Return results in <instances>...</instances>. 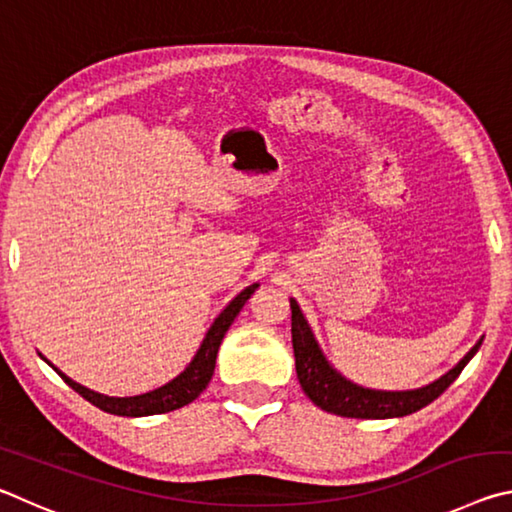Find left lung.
I'll return each mask as SVG.
<instances>
[{"instance_id": "obj_1", "label": "left lung", "mask_w": 512, "mask_h": 512, "mask_svg": "<svg viewBox=\"0 0 512 512\" xmlns=\"http://www.w3.org/2000/svg\"><path fill=\"white\" fill-rule=\"evenodd\" d=\"M291 302V341L293 357H296V372L300 386L311 402L327 413L341 415V418H361V420H386L404 418L420 411L422 406L431 404L436 397L443 395L449 384L461 375V370L479 352L483 339L474 343V348L456 363V366L438 377L431 384L411 391H375L343 377L320 350L314 332L307 323L305 314L296 300Z\"/></svg>"}]
</instances>
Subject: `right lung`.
I'll list each match as a JSON object with an SVG mask.
<instances>
[{
  "label": "right lung",
  "instance_id": "1",
  "mask_svg": "<svg viewBox=\"0 0 512 512\" xmlns=\"http://www.w3.org/2000/svg\"><path fill=\"white\" fill-rule=\"evenodd\" d=\"M259 284H250L241 293H237L235 298L228 302L219 316L214 318V323L207 329L205 339L198 345V350L194 354V359L187 363V368L180 372V375L173 377L167 384L160 388H153L149 393L142 395H133V397H110L103 395L97 391H90L81 384H76L74 379H69L65 372H60L54 363L47 361V357H42V352H38L42 359H45L51 368H54L60 377L65 379V384L69 388H74L76 393L83 395L85 400L92 402L94 406H99L101 411L112 413V415H126V418H144V415H158V413H169L176 411L180 406H185L189 402H194L198 395H201L210 379L214 375V366H216V354H219L221 341L225 332H228L230 325L235 323L237 314L241 311V307L246 305L248 298L253 296L255 289Z\"/></svg>",
  "mask_w": 512,
  "mask_h": 512
}]
</instances>
